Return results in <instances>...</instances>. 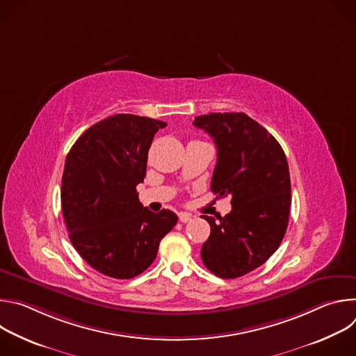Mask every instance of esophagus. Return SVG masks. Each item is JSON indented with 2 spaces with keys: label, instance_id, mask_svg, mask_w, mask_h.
<instances>
[{
  "label": "esophagus",
  "instance_id": "esophagus-1",
  "mask_svg": "<svg viewBox=\"0 0 356 356\" xmlns=\"http://www.w3.org/2000/svg\"><path fill=\"white\" fill-rule=\"evenodd\" d=\"M179 220H180V222H188V221L191 220V214H188V213H180V214H179Z\"/></svg>",
  "mask_w": 356,
  "mask_h": 356
}]
</instances>
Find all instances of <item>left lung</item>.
Here are the masks:
<instances>
[{
  "instance_id": "1",
  "label": "left lung",
  "mask_w": 356,
  "mask_h": 356,
  "mask_svg": "<svg viewBox=\"0 0 356 356\" xmlns=\"http://www.w3.org/2000/svg\"><path fill=\"white\" fill-rule=\"evenodd\" d=\"M216 142L211 190L231 195L232 210L216 221L202 243L201 259L222 279H235L264 265L279 248L289 224L291 187L279 142L243 113H211L194 120Z\"/></svg>"
}]
</instances>
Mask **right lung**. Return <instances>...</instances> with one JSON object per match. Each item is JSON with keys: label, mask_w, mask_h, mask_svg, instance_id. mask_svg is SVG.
<instances>
[{"label": "right lung", "mask_w": 356, "mask_h": 356, "mask_svg": "<svg viewBox=\"0 0 356 356\" xmlns=\"http://www.w3.org/2000/svg\"><path fill=\"white\" fill-rule=\"evenodd\" d=\"M166 122L117 114L90 127L72 146L62 177V211L69 238L97 272L132 279L158 255L177 216L152 213L136 186L146 175L147 150Z\"/></svg>", "instance_id": "add662e5"}]
</instances>
